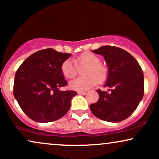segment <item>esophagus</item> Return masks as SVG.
Returning a JSON list of instances; mask_svg holds the SVG:
<instances>
[{
  "label": "esophagus",
  "mask_w": 159,
  "mask_h": 159,
  "mask_svg": "<svg viewBox=\"0 0 159 159\" xmlns=\"http://www.w3.org/2000/svg\"><path fill=\"white\" fill-rule=\"evenodd\" d=\"M77 93H78V94H80V95H85L86 93H87V92H86V91H78Z\"/></svg>",
  "instance_id": "obj_1"
}]
</instances>
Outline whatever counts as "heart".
<instances>
[{
    "label": "heart",
    "instance_id": "obj_1",
    "mask_svg": "<svg viewBox=\"0 0 159 159\" xmlns=\"http://www.w3.org/2000/svg\"><path fill=\"white\" fill-rule=\"evenodd\" d=\"M100 58L92 53L85 52L72 61L70 59L66 60L61 66V71L67 79H72L77 74V66L84 68L83 74L85 76L76 78L70 82L69 87L75 91H85L102 83L107 76V68L101 63Z\"/></svg>",
    "mask_w": 159,
    "mask_h": 159
}]
</instances>
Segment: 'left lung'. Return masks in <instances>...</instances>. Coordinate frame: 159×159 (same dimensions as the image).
I'll use <instances>...</instances> for the list:
<instances>
[{
    "mask_svg": "<svg viewBox=\"0 0 159 159\" xmlns=\"http://www.w3.org/2000/svg\"><path fill=\"white\" fill-rule=\"evenodd\" d=\"M104 56L108 76L104 87L97 90L99 98L90 105L92 113L109 122H119L128 118L137 108L144 96V74L140 65L130 53L116 46H105L93 50Z\"/></svg>",
    "mask_w": 159,
    "mask_h": 159,
    "instance_id": "1",
    "label": "left lung"
}]
</instances>
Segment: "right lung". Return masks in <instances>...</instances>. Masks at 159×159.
<instances>
[{
    "label": "right lung",
    "instance_id": "right-lung-1",
    "mask_svg": "<svg viewBox=\"0 0 159 159\" xmlns=\"http://www.w3.org/2000/svg\"><path fill=\"white\" fill-rule=\"evenodd\" d=\"M71 54L46 48L25 59L17 70L13 93L28 117L38 122H51L69 111L74 91H61L67 85L61 66Z\"/></svg>",
    "mask_w": 159,
    "mask_h": 159
}]
</instances>
